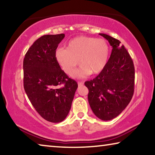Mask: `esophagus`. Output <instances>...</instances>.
Here are the masks:
<instances>
[{
    "mask_svg": "<svg viewBox=\"0 0 155 155\" xmlns=\"http://www.w3.org/2000/svg\"><path fill=\"white\" fill-rule=\"evenodd\" d=\"M84 84V83L83 82H82V81H81V82H78V86H81V85H83Z\"/></svg>",
    "mask_w": 155,
    "mask_h": 155,
    "instance_id": "esophagus-1",
    "label": "esophagus"
}]
</instances>
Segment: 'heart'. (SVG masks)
I'll use <instances>...</instances> for the list:
<instances>
[{"label": "heart", "mask_w": 155, "mask_h": 155, "mask_svg": "<svg viewBox=\"0 0 155 155\" xmlns=\"http://www.w3.org/2000/svg\"><path fill=\"white\" fill-rule=\"evenodd\" d=\"M109 55V47L103 39L79 36L68 43L66 48L56 50L54 57L59 66L70 77L74 76L80 61L78 74L87 77L91 74H98L104 69Z\"/></svg>", "instance_id": "b5f03b06"}]
</instances>
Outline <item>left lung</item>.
<instances>
[{
	"label": "left lung",
	"mask_w": 155,
	"mask_h": 155,
	"mask_svg": "<svg viewBox=\"0 0 155 155\" xmlns=\"http://www.w3.org/2000/svg\"><path fill=\"white\" fill-rule=\"evenodd\" d=\"M112 46L111 56L104 69L93 80L85 83L88 101L99 119L108 121L123 111L134 93L135 68L124 45L112 37L99 33Z\"/></svg>",
	"instance_id": "1"
}]
</instances>
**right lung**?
Segmentation results:
<instances>
[{"label": "right lung", "mask_w": 155, "mask_h": 155, "mask_svg": "<svg viewBox=\"0 0 155 155\" xmlns=\"http://www.w3.org/2000/svg\"><path fill=\"white\" fill-rule=\"evenodd\" d=\"M64 37V33L41 36L28 50L23 61L25 92L37 112L53 123L61 122L67 117L78 87L54 57ZM61 84L64 85L59 88Z\"/></svg>", "instance_id": "add662e5"}]
</instances>
